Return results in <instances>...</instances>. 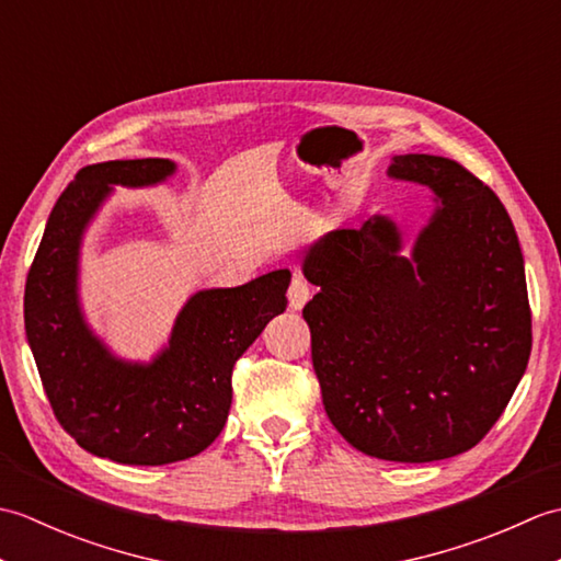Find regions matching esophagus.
Listing matches in <instances>:
<instances>
[{
  "label": "esophagus",
  "instance_id": "obj_1",
  "mask_svg": "<svg viewBox=\"0 0 561 561\" xmlns=\"http://www.w3.org/2000/svg\"><path fill=\"white\" fill-rule=\"evenodd\" d=\"M311 284H308L304 277H294L289 284V308L291 311H301V308L311 299Z\"/></svg>",
  "mask_w": 561,
  "mask_h": 561
}]
</instances>
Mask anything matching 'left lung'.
<instances>
[{
  "instance_id": "8db88e82",
  "label": "left lung",
  "mask_w": 561,
  "mask_h": 561,
  "mask_svg": "<svg viewBox=\"0 0 561 561\" xmlns=\"http://www.w3.org/2000/svg\"><path fill=\"white\" fill-rule=\"evenodd\" d=\"M388 178L432 190V217L408 253L388 214L318 238L304 318L337 432L366 456L432 462L482 440L526 374V267L504 205L460 163L404 153Z\"/></svg>"
}]
</instances>
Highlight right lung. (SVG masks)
Segmentation results:
<instances>
[{"instance_id":"1","label":"right lung","mask_w":561,"mask_h":561,"mask_svg":"<svg viewBox=\"0 0 561 561\" xmlns=\"http://www.w3.org/2000/svg\"><path fill=\"white\" fill-rule=\"evenodd\" d=\"M171 159L87 165L59 195L26 279L23 320L53 412L77 444L123 465H165L205 450L229 420L238 356L287 308L289 270L241 287L199 289L149 362L117 356L81 306V248L115 187L173 178Z\"/></svg>"}]
</instances>
